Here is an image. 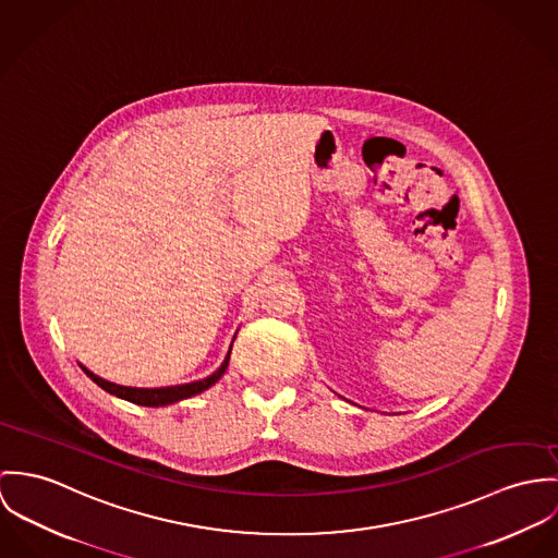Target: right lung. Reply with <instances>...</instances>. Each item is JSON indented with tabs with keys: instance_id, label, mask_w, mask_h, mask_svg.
<instances>
[{
	"instance_id": "1",
	"label": "right lung",
	"mask_w": 558,
	"mask_h": 558,
	"mask_svg": "<svg viewBox=\"0 0 558 558\" xmlns=\"http://www.w3.org/2000/svg\"><path fill=\"white\" fill-rule=\"evenodd\" d=\"M231 347H233V344H231ZM229 355H231V351H229ZM229 355H227V360L222 362V366H220L218 371L214 372L211 376L203 378V380H194V383H186V385H175V387H160V389H136V387L116 385V383H109V380L96 376L94 372H89L87 368H83V366H81V368H83V372H85L96 385H100L105 391H109V393H113V396H118V398H124V400L132 402V404H141V407H167V404L180 402V400H184V398L196 396V393L209 389V387L225 374V371H227V366H229Z\"/></svg>"
}]
</instances>
